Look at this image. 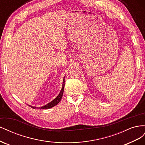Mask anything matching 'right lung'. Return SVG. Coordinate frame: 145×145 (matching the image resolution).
I'll use <instances>...</instances> for the list:
<instances>
[{"label":"right lung","instance_id":"obj_1","mask_svg":"<svg viewBox=\"0 0 145 145\" xmlns=\"http://www.w3.org/2000/svg\"><path fill=\"white\" fill-rule=\"evenodd\" d=\"M64 87H65V77L63 78V84H62V89H61V91L60 92L59 94L57 96L56 98L54 99L53 100L51 101L50 103H48V104H46V105H44V106H43L42 107H36V106H31V105H29L30 107H31L33 109H36V108H39V109H49V108H51L53 106H56V105H57L59 102L61 100L62 98V96H63V91H64Z\"/></svg>","mask_w":145,"mask_h":145}]
</instances>
